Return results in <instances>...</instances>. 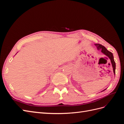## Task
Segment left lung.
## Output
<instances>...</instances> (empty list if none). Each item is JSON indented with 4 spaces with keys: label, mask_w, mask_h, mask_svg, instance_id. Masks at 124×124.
I'll return each instance as SVG.
<instances>
[{
    "label": "left lung",
    "mask_w": 124,
    "mask_h": 124,
    "mask_svg": "<svg viewBox=\"0 0 124 124\" xmlns=\"http://www.w3.org/2000/svg\"><path fill=\"white\" fill-rule=\"evenodd\" d=\"M95 46H96L97 48V50L98 51H101V53H103V54H104L106 56H107V57H108V58L110 59V61L111 62V64H112V68H113V73L114 74H115V68H116V64H115V61L114 60V56L113 54H112L111 52L108 51L107 48L105 47L104 46H102V45L100 44H95ZM107 88H106L105 89L103 90L102 91H104L106 90ZM101 91V92H102Z\"/></svg>",
    "instance_id": "1"
}]
</instances>
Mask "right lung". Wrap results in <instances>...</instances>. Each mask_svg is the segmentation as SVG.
Wrapping results in <instances>:
<instances>
[{
  "label": "right lung",
  "instance_id": "add662e5",
  "mask_svg": "<svg viewBox=\"0 0 124 124\" xmlns=\"http://www.w3.org/2000/svg\"><path fill=\"white\" fill-rule=\"evenodd\" d=\"M17 53H18V52H17ZM16 54H17V53H16Z\"/></svg>",
  "mask_w": 124,
  "mask_h": 124
}]
</instances>
